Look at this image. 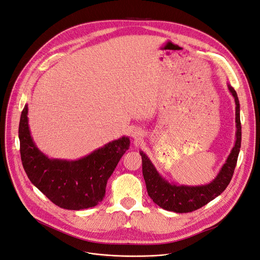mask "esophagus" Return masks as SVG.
<instances>
[{
	"label": "esophagus",
	"instance_id": "34e87169",
	"mask_svg": "<svg viewBox=\"0 0 260 260\" xmlns=\"http://www.w3.org/2000/svg\"><path fill=\"white\" fill-rule=\"evenodd\" d=\"M143 136H144V134H143V132H142V129H141V128L136 127L132 132V138L136 141V142H138V141H140L141 139H142Z\"/></svg>",
	"mask_w": 260,
	"mask_h": 260
}]
</instances>
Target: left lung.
Segmentation results:
<instances>
[{
    "mask_svg": "<svg viewBox=\"0 0 260 260\" xmlns=\"http://www.w3.org/2000/svg\"><path fill=\"white\" fill-rule=\"evenodd\" d=\"M227 87L235 103V123H237L235 124L237 126L235 142L219 173L209 183L201 185H186L170 182L158 173L146 153L142 150L140 151V154L142 156V171L148 196L159 207L169 211L178 212V214L191 212L221 195L229 184L240 153L242 125L238 94L228 83Z\"/></svg>",
    "mask_w": 260,
    "mask_h": 260,
    "instance_id": "1",
    "label": "left lung"
}]
</instances>
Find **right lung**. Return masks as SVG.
Returning <instances> with one entry per match:
<instances>
[{
  "label": "right lung",
  "mask_w": 260,
  "mask_h": 260,
  "mask_svg": "<svg viewBox=\"0 0 260 260\" xmlns=\"http://www.w3.org/2000/svg\"><path fill=\"white\" fill-rule=\"evenodd\" d=\"M20 157L30 181L56 205L70 210L96 206L106 195L108 179L129 147L123 136L78 159L52 158L35 144L25 105L18 127Z\"/></svg>",
  "instance_id": "1"
}]
</instances>
